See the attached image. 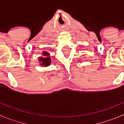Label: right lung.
Listing matches in <instances>:
<instances>
[{
    "label": "right lung",
    "instance_id": "add662e5",
    "mask_svg": "<svg viewBox=\"0 0 124 124\" xmlns=\"http://www.w3.org/2000/svg\"><path fill=\"white\" fill-rule=\"evenodd\" d=\"M44 56H46V57L43 58V57H40L39 59V61L41 62V65H44L45 67H47V66H48L50 64L51 62V58L49 57V54H48V53L47 52H43L42 53Z\"/></svg>",
    "mask_w": 124,
    "mask_h": 124
}]
</instances>
